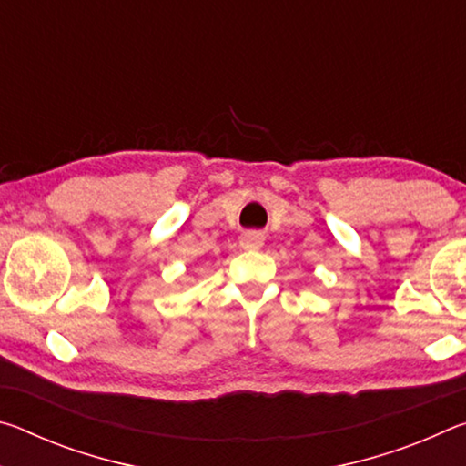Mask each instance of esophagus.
<instances>
[{"label":"esophagus","instance_id":"esophagus-1","mask_svg":"<svg viewBox=\"0 0 466 466\" xmlns=\"http://www.w3.org/2000/svg\"><path fill=\"white\" fill-rule=\"evenodd\" d=\"M263 234L261 232H244L242 236H240V247L242 248H247V250H258L263 247Z\"/></svg>","mask_w":466,"mask_h":466}]
</instances>
